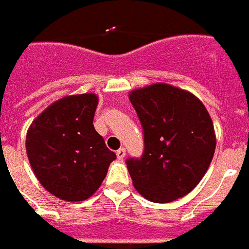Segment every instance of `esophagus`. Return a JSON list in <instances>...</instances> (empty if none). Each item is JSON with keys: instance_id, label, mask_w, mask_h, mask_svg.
Wrapping results in <instances>:
<instances>
[{"instance_id": "obj_1", "label": "esophagus", "mask_w": 249, "mask_h": 249, "mask_svg": "<svg viewBox=\"0 0 249 249\" xmlns=\"http://www.w3.org/2000/svg\"><path fill=\"white\" fill-rule=\"evenodd\" d=\"M116 156H117V158H119V160H123V158L125 157V149L120 148L119 150L116 152Z\"/></svg>"}]
</instances>
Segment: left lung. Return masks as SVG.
I'll return each mask as SVG.
<instances>
[{
  "label": "left lung",
  "instance_id": "left-lung-1",
  "mask_svg": "<svg viewBox=\"0 0 249 249\" xmlns=\"http://www.w3.org/2000/svg\"><path fill=\"white\" fill-rule=\"evenodd\" d=\"M129 99L143 134L142 156L126 160L136 190L156 203L185 196L213 161L216 141L209 112L190 92L169 84L141 88Z\"/></svg>",
  "mask_w": 249,
  "mask_h": 249
}]
</instances>
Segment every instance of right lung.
I'll return each mask as SVG.
<instances>
[{
	"mask_svg": "<svg viewBox=\"0 0 249 249\" xmlns=\"http://www.w3.org/2000/svg\"><path fill=\"white\" fill-rule=\"evenodd\" d=\"M96 107L93 93L64 97L29 128L26 150L31 167L46 190L60 199L89 198L116 158L95 130Z\"/></svg>",
	"mask_w": 249,
	"mask_h": 249,
	"instance_id": "right-lung-1",
	"label": "right lung"
}]
</instances>
